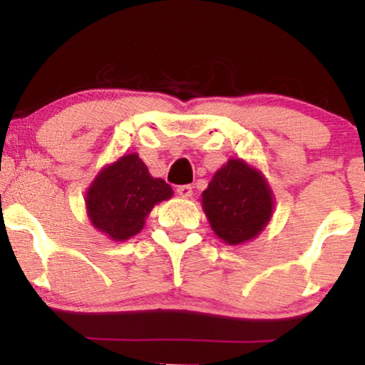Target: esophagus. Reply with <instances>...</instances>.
Returning <instances> with one entry per match:
<instances>
[{"mask_svg":"<svg viewBox=\"0 0 365 365\" xmlns=\"http://www.w3.org/2000/svg\"><path fill=\"white\" fill-rule=\"evenodd\" d=\"M192 185H178L177 187V194L182 197H190L192 195Z\"/></svg>","mask_w":365,"mask_h":365,"instance_id":"34e87169","label":"esophagus"}]
</instances>
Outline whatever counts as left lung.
<instances>
[{
    "label": "left lung",
    "mask_w": 365,
    "mask_h": 365,
    "mask_svg": "<svg viewBox=\"0 0 365 365\" xmlns=\"http://www.w3.org/2000/svg\"><path fill=\"white\" fill-rule=\"evenodd\" d=\"M202 207L216 235L237 245L266 226L273 212V195L261 173L240 159H230L202 192Z\"/></svg>",
    "instance_id": "obj_1"
}]
</instances>
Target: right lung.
Returning a JSON list of instances; mask_svg holds the SVG:
<instances>
[{
	"label": "right lung",
	"mask_w": 365,
	"mask_h": 365,
	"mask_svg": "<svg viewBox=\"0 0 365 365\" xmlns=\"http://www.w3.org/2000/svg\"><path fill=\"white\" fill-rule=\"evenodd\" d=\"M171 195L165 180L150 177L139 156L128 154L98 175L86 202L92 225L120 242L137 235L154 204Z\"/></svg>",
	"instance_id": "add662e5"
}]
</instances>
